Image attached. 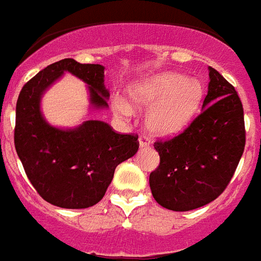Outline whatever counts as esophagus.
<instances>
[{
    "mask_svg": "<svg viewBox=\"0 0 261 261\" xmlns=\"http://www.w3.org/2000/svg\"><path fill=\"white\" fill-rule=\"evenodd\" d=\"M139 145H140V149H145V148L149 147V141L145 137H140L139 139Z\"/></svg>",
    "mask_w": 261,
    "mask_h": 261,
    "instance_id": "obj_1",
    "label": "esophagus"
}]
</instances>
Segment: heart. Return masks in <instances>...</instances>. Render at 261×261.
<instances>
[{
    "instance_id": "heart-1",
    "label": "heart",
    "mask_w": 261,
    "mask_h": 261,
    "mask_svg": "<svg viewBox=\"0 0 261 261\" xmlns=\"http://www.w3.org/2000/svg\"><path fill=\"white\" fill-rule=\"evenodd\" d=\"M136 106L149 108L147 129L159 137L172 136L186 128L199 112L205 89L198 79L179 72H167L136 83L129 90ZM114 109L130 116L132 106L122 98H114Z\"/></svg>"
}]
</instances>
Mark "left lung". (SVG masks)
<instances>
[{"mask_svg":"<svg viewBox=\"0 0 261 261\" xmlns=\"http://www.w3.org/2000/svg\"><path fill=\"white\" fill-rule=\"evenodd\" d=\"M209 79L201 114L180 135L153 144L160 164L149 175V187L155 201L168 210L189 212L214 201L243 156V103L234 87L213 67Z\"/></svg>","mask_w":261,"mask_h":261,"instance_id":"left-lung-1","label":"left lung"}]
</instances>
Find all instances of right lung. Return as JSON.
<instances>
[{
  "instance_id": "1",
  "label": "right lung",
  "mask_w": 261,
  "mask_h": 261,
  "mask_svg": "<svg viewBox=\"0 0 261 261\" xmlns=\"http://www.w3.org/2000/svg\"><path fill=\"white\" fill-rule=\"evenodd\" d=\"M64 72L86 83L91 109L108 108L103 66L59 60L20 91L14 147L29 182L43 199L63 209H86L103 198L116 167L136 153L139 141L133 135L116 133L103 121L87 120L66 129L48 124L40 109L41 97Z\"/></svg>"
}]
</instances>
